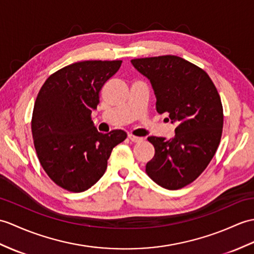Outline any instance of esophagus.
<instances>
[{"label": "esophagus", "instance_id": "obj_1", "mask_svg": "<svg viewBox=\"0 0 254 254\" xmlns=\"http://www.w3.org/2000/svg\"><path fill=\"white\" fill-rule=\"evenodd\" d=\"M128 136V138H129V140H132L133 143H139V141H141L143 140V137H138V136H135V135H133V134H128L127 135Z\"/></svg>", "mask_w": 254, "mask_h": 254}]
</instances>
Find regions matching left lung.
Here are the masks:
<instances>
[{
    "label": "left lung",
    "instance_id": "1",
    "mask_svg": "<svg viewBox=\"0 0 254 254\" xmlns=\"http://www.w3.org/2000/svg\"><path fill=\"white\" fill-rule=\"evenodd\" d=\"M134 68L150 81L158 114L175 122V136H149L155 156L149 178L167 190L184 187L201 174L215 155L223 128L221 97L208 73L179 56L136 58Z\"/></svg>",
    "mask_w": 254,
    "mask_h": 254
}]
</instances>
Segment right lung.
I'll return each mask as SVG.
<instances>
[{"label": "right lung", "mask_w": 254, "mask_h": 254, "mask_svg": "<svg viewBox=\"0 0 254 254\" xmlns=\"http://www.w3.org/2000/svg\"><path fill=\"white\" fill-rule=\"evenodd\" d=\"M122 61H85L50 75L34 103L31 129L39 161L50 179L69 191L91 188L104 175L122 129L99 133L91 114L103 85Z\"/></svg>", "instance_id": "obj_1"}]
</instances>
